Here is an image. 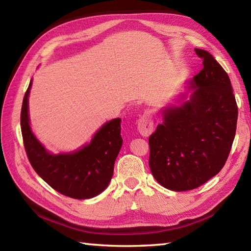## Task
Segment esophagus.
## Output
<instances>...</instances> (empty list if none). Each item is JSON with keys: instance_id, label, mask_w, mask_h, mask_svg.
<instances>
[{"instance_id": "esophagus-1", "label": "esophagus", "mask_w": 251, "mask_h": 251, "mask_svg": "<svg viewBox=\"0 0 251 251\" xmlns=\"http://www.w3.org/2000/svg\"><path fill=\"white\" fill-rule=\"evenodd\" d=\"M137 129L139 131V134L143 137H148L152 134L154 129V125H153L152 116L149 112L140 116L139 121H138Z\"/></svg>"}]
</instances>
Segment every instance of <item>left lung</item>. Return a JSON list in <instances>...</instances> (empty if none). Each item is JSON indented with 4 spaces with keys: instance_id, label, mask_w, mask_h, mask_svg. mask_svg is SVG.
<instances>
[{
    "instance_id": "8db88e82",
    "label": "left lung",
    "mask_w": 251,
    "mask_h": 251,
    "mask_svg": "<svg viewBox=\"0 0 251 251\" xmlns=\"http://www.w3.org/2000/svg\"><path fill=\"white\" fill-rule=\"evenodd\" d=\"M201 72L162 111L163 123L149 138L150 169L164 188L189 191L220 172L235 137L237 104L227 73L204 50Z\"/></svg>"
}]
</instances>
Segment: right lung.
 <instances>
[{
	"label": "right lung",
	"instance_id": "1",
	"mask_svg": "<svg viewBox=\"0 0 251 251\" xmlns=\"http://www.w3.org/2000/svg\"><path fill=\"white\" fill-rule=\"evenodd\" d=\"M32 79L21 108V132L29 161L36 174L52 189L75 200H87L103 192L113 176L123 145L121 119H113L95 132L92 140L75 151L51 153L30 126L29 96Z\"/></svg>",
	"mask_w": 251,
	"mask_h": 251
}]
</instances>
